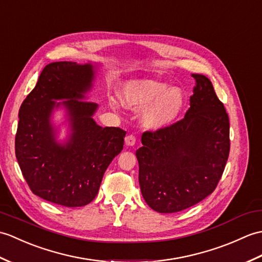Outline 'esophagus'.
I'll list each match as a JSON object with an SVG mask.
<instances>
[{
	"label": "esophagus",
	"mask_w": 262,
	"mask_h": 262,
	"mask_svg": "<svg viewBox=\"0 0 262 262\" xmlns=\"http://www.w3.org/2000/svg\"><path fill=\"white\" fill-rule=\"evenodd\" d=\"M125 144L127 147H133L136 144V137L135 136H127L125 138Z\"/></svg>",
	"instance_id": "esophagus-1"
}]
</instances>
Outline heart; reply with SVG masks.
<instances>
[{
  "label": "heart",
  "instance_id": "1",
  "mask_svg": "<svg viewBox=\"0 0 262 262\" xmlns=\"http://www.w3.org/2000/svg\"><path fill=\"white\" fill-rule=\"evenodd\" d=\"M122 103L132 111H144L142 123L151 131H160L179 119L186 97L178 87L152 79L133 80L122 90Z\"/></svg>",
  "mask_w": 262,
  "mask_h": 262
}]
</instances>
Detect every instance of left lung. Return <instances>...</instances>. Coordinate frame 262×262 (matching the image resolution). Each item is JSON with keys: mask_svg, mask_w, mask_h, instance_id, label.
I'll return each instance as SVG.
<instances>
[{"mask_svg": "<svg viewBox=\"0 0 262 262\" xmlns=\"http://www.w3.org/2000/svg\"><path fill=\"white\" fill-rule=\"evenodd\" d=\"M195 79L188 111L177 123L144 132L136 152L139 184L147 204L175 213L203 201L216 187L230 152V123L211 80Z\"/></svg>", "mask_w": 262, "mask_h": 262, "instance_id": "8db88e82", "label": "left lung"}]
</instances>
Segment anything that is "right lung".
<instances>
[{"label": "right lung", "mask_w": 262, "mask_h": 262, "mask_svg": "<svg viewBox=\"0 0 262 262\" xmlns=\"http://www.w3.org/2000/svg\"><path fill=\"white\" fill-rule=\"evenodd\" d=\"M98 66L48 63L19 110L15 156L22 175L33 194L58 205L79 207L94 200L106 168L123 149L126 132L98 125L93 119L98 105L87 101ZM57 109L66 111L69 123L63 142L52 121Z\"/></svg>", "instance_id": "1"}]
</instances>
